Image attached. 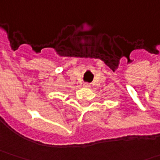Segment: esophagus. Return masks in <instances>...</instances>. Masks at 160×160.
Here are the masks:
<instances>
[{
    "label": "esophagus",
    "instance_id": "34e87169",
    "mask_svg": "<svg viewBox=\"0 0 160 160\" xmlns=\"http://www.w3.org/2000/svg\"><path fill=\"white\" fill-rule=\"evenodd\" d=\"M90 86H91V85H90L89 83H84V84H83V87H85V88H89Z\"/></svg>",
    "mask_w": 160,
    "mask_h": 160
}]
</instances>
